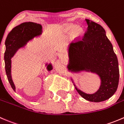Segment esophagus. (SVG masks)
Returning <instances> with one entry per match:
<instances>
[{"mask_svg": "<svg viewBox=\"0 0 124 124\" xmlns=\"http://www.w3.org/2000/svg\"><path fill=\"white\" fill-rule=\"evenodd\" d=\"M60 59L62 60H66V56L64 54H62L60 55Z\"/></svg>", "mask_w": 124, "mask_h": 124, "instance_id": "34e87169", "label": "esophagus"}]
</instances>
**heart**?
Wrapping results in <instances>:
<instances>
[{"label": "heart", "mask_w": 124, "mask_h": 124, "mask_svg": "<svg viewBox=\"0 0 124 124\" xmlns=\"http://www.w3.org/2000/svg\"><path fill=\"white\" fill-rule=\"evenodd\" d=\"M75 27V26L73 25V24H70V25H69L67 26V28H66V30L67 31H71L73 29V28ZM83 32V29L80 27H78L77 28H76V29L75 30L74 32V34L76 37H78L79 35H81V34H82Z\"/></svg>", "instance_id": "obj_1"}]
</instances>
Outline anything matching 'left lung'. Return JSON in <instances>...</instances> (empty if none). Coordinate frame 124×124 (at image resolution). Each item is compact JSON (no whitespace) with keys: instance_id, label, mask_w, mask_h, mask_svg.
<instances>
[{"instance_id":"left-lung-1","label":"left lung","mask_w":124,"mask_h":124,"mask_svg":"<svg viewBox=\"0 0 124 124\" xmlns=\"http://www.w3.org/2000/svg\"><path fill=\"white\" fill-rule=\"evenodd\" d=\"M87 30L83 37L70 44L69 70H87L100 76L101 85L97 92L86 94L75 88L85 100L101 102L110 98L116 92L119 79L118 62L113 46L100 24L86 19Z\"/></svg>"}]
</instances>
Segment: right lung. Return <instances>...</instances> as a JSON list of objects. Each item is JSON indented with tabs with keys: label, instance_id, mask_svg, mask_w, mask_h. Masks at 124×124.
<instances>
[{
	"label": "right lung",
	"instance_id": "right-lung-1",
	"mask_svg": "<svg viewBox=\"0 0 124 124\" xmlns=\"http://www.w3.org/2000/svg\"><path fill=\"white\" fill-rule=\"evenodd\" d=\"M41 32L40 24L33 22H25L13 28L6 39V51L4 56L5 71L8 81L14 91L16 88L11 76V58L18 49L25 45L28 40L34 37L40 35ZM47 69L49 70L52 69L51 64L48 65Z\"/></svg>",
	"mask_w": 124,
	"mask_h": 124
}]
</instances>
